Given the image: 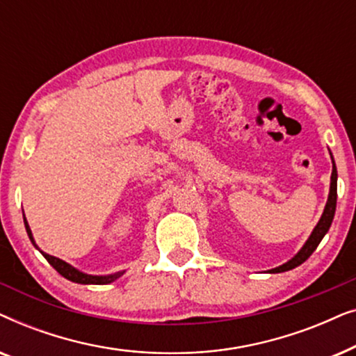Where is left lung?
Returning <instances> with one entry per match:
<instances>
[{"label":"left lung","mask_w":356,"mask_h":356,"mask_svg":"<svg viewBox=\"0 0 356 356\" xmlns=\"http://www.w3.org/2000/svg\"><path fill=\"white\" fill-rule=\"evenodd\" d=\"M335 204H337V168H335V163H334V168H332V177H330V191H329V199H327V204H325V209H324V213L323 217H321V220L316 228L311 233L309 240L306 241V245L301 248V251L296 254L293 259L286 262V264L280 266V267H275V269H272L270 272H285V270H290V269H295L296 266L303 264V262L308 259V257L313 254V251L318 248V245L323 240L325 233H327L330 223H332V218H334V213H335Z\"/></svg>","instance_id":"8db88e82"}]
</instances>
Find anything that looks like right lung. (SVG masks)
Returning <instances> with one entry per match:
<instances>
[{"label":"right lung","mask_w":356,"mask_h":356,"mask_svg":"<svg viewBox=\"0 0 356 356\" xmlns=\"http://www.w3.org/2000/svg\"><path fill=\"white\" fill-rule=\"evenodd\" d=\"M24 223H26V230H27V235L31 238V241L33 243V238H32V232L31 228L27 225V220L26 217H24ZM33 246H35V243H33ZM43 256H45V259L50 262V264L55 267L58 274H61L65 279L71 280V282H76V284H95V285H104V284H110V282H113L115 279H118V277L123 274V272H118V274H113V275H106V277H97V275H87V274H82V272L76 270L74 267L67 264V262L58 259L55 256H50L47 254V252L40 251Z\"/></svg>","instance_id":"obj_1"}]
</instances>
